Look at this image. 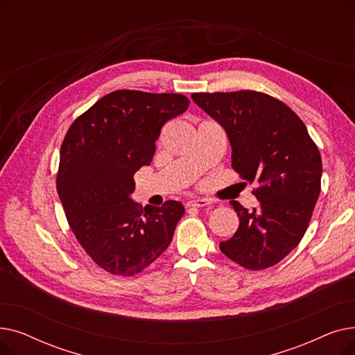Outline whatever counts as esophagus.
Instances as JSON below:
<instances>
[{
  "instance_id": "34e87169",
  "label": "esophagus",
  "mask_w": 355,
  "mask_h": 355,
  "mask_svg": "<svg viewBox=\"0 0 355 355\" xmlns=\"http://www.w3.org/2000/svg\"><path fill=\"white\" fill-rule=\"evenodd\" d=\"M210 201L207 198H196L187 202V207H207Z\"/></svg>"
}]
</instances>
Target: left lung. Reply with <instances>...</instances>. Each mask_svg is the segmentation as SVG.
<instances>
[{
  "instance_id": "8db88e82",
  "label": "left lung",
  "mask_w": 355,
  "mask_h": 355,
  "mask_svg": "<svg viewBox=\"0 0 355 355\" xmlns=\"http://www.w3.org/2000/svg\"><path fill=\"white\" fill-rule=\"evenodd\" d=\"M191 98L225 128L234 171L257 184L256 209L230 201L240 225L220 250L246 269L270 268L300 245L308 229L321 191L320 149L300 116L266 93H193Z\"/></svg>"
}]
</instances>
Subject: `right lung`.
<instances>
[{
  "label": "right lung",
  "mask_w": 355,
  "mask_h": 355,
  "mask_svg": "<svg viewBox=\"0 0 355 355\" xmlns=\"http://www.w3.org/2000/svg\"><path fill=\"white\" fill-rule=\"evenodd\" d=\"M180 93L115 90L76 118L63 139L58 193L80 246L99 268L132 276L171 243L184 206L144 210L130 198L134 174L149 165L162 125L187 110Z\"/></svg>",
  "instance_id": "obj_1"
}]
</instances>
